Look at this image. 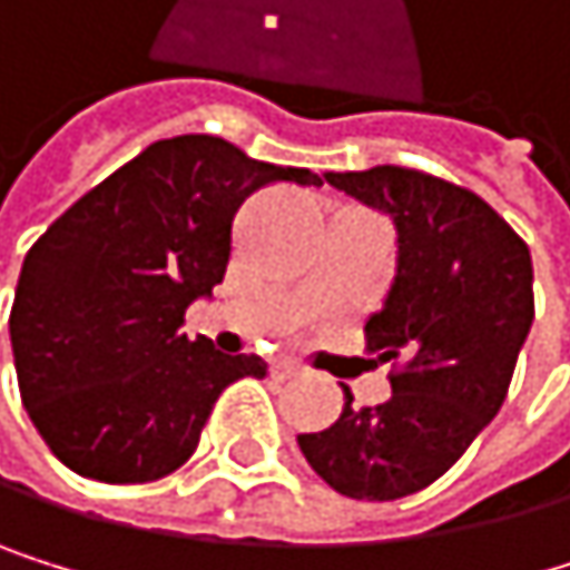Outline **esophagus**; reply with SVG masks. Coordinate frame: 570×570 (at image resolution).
Segmentation results:
<instances>
[{"label": "esophagus", "mask_w": 570, "mask_h": 570, "mask_svg": "<svg viewBox=\"0 0 570 570\" xmlns=\"http://www.w3.org/2000/svg\"><path fill=\"white\" fill-rule=\"evenodd\" d=\"M269 376L273 380H294V376H301V365H294L287 358H276V362H269Z\"/></svg>", "instance_id": "34e87169"}]
</instances>
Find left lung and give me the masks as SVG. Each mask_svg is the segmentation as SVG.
Wrapping results in <instances>:
<instances>
[{
  "instance_id": "obj_1",
  "label": "left lung",
  "mask_w": 570,
  "mask_h": 570,
  "mask_svg": "<svg viewBox=\"0 0 570 570\" xmlns=\"http://www.w3.org/2000/svg\"><path fill=\"white\" fill-rule=\"evenodd\" d=\"M396 222L400 266L365 352L393 362V396L352 406L297 444L348 499L390 502L438 482L510 393L533 324V263L523 238L475 190L413 167L324 174Z\"/></svg>"
}]
</instances>
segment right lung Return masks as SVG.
Returning a JSON list of instances; mask_svg holds the SVG:
<instances>
[{
  "label": "right lung",
  "mask_w": 570,
  "mask_h": 570,
  "mask_svg": "<svg viewBox=\"0 0 570 570\" xmlns=\"http://www.w3.org/2000/svg\"><path fill=\"white\" fill-rule=\"evenodd\" d=\"M269 184L321 177L218 136L160 139L30 246L9 311L16 380L71 472L108 485L164 479L198 448L225 386L266 376L259 355H222L180 324L225 276L238 205Z\"/></svg>",
  "instance_id": "1"
}]
</instances>
